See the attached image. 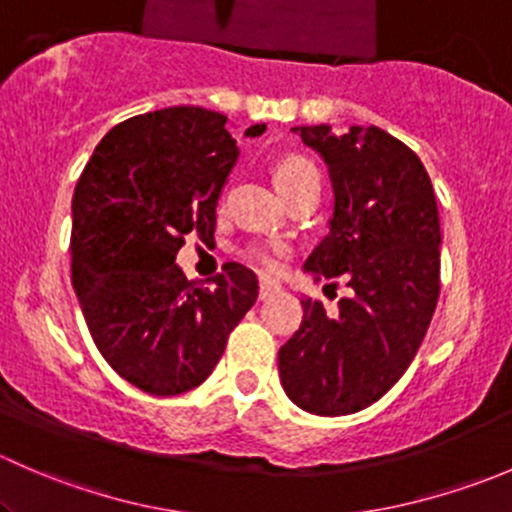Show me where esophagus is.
Wrapping results in <instances>:
<instances>
[{
	"instance_id": "1",
	"label": "esophagus",
	"mask_w": 512,
	"mask_h": 512,
	"mask_svg": "<svg viewBox=\"0 0 512 512\" xmlns=\"http://www.w3.org/2000/svg\"><path fill=\"white\" fill-rule=\"evenodd\" d=\"M280 285H277V282H272V280H260V299H267V297H272V294H277L280 292Z\"/></svg>"
}]
</instances>
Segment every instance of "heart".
<instances>
[{"label":"heart","mask_w":512,"mask_h":512,"mask_svg":"<svg viewBox=\"0 0 512 512\" xmlns=\"http://www.w3.org/2000/svg\"><path fill=\"white\" fill-rule=\"evenodd\" d=\"M272 178H275L280 193L287 195L294 193L297 188L307 183H319V170L317 165L304 156H285L275 163L272 168ZM289 247L280 240H252L247 242L240 250V257L247 265L257 267L262 272H277L280 270L282 260L287 257Z\"/></svg>","instance_id":"heart-1"}]
</instances>
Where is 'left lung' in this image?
<instances>
[{
    "label": "left lung",
    "instance_id": "8db88e82",
    "mask_svg": "<svg viewBox=\"0 0 512 512\" xmlns=\"http://www.w3.org/2000/svg\"><path fill=\"white\" fill-rule=\"evenodd\" d=\"M329 168L334 213L304 270L347 275L352 297L327 314L302 299L304 317L277 354L285 394L317 416H347L379 401L404 376L436 309L441 223L418 156L381 128L294 126Z\"/></svg>",
    "mask_w": 512,
    "mask_h": 512
}]
</instances>
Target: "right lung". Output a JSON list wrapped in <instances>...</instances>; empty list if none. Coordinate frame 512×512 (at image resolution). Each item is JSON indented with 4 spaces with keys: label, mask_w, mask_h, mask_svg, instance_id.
Listing matches in <instances>:
<instances>
[{
    "label": "right lung",
    "mask_w": 512,
    "mask_h": 512,
    "mask_svg": "<svg viewBox=\"0 0 512 512\" xmlns=\"http://www.w3.org/2000/svg\"><path fill=\"white\" fill-rule=\"evenodd\" d=\"M255 123L245 136H262ZM227 116L173 106L101 138L71 200V285L89 332L118 376L153 396L203 384L257 299V277L227 262L213 287L175 265L185 235L213 237L235 165Z\"/></svg>",
    "instance_id": "obj_1"
}]
</instances>
